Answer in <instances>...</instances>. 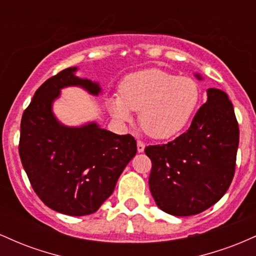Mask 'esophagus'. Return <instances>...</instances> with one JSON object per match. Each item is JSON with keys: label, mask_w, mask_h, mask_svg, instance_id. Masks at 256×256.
<instances>
[{"label": "esophagus", "mask_w": 256, "mask_h": 256, "mask_svg": "<svg viewBox=\"0 0 256 256\" xmlns=\"http://www.w3.org/2000/svg\"><path fill=\"white\" fill-rule=\"evenodd\" d=\"M137 150L138 152H144V143H143L142 140H137Z\"/></svg>", "instance_id": "esophagus-1"}]
</instances>
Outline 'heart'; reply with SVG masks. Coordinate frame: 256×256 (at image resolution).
<instances>
[{
	"mask_svg": "<svg viewBox=\"0 0 256 256\" xmlns=\"http://www.w3.org/2000/svg\"><path fill=\"white\" fill-rule=\"evenodd\" d=\"M198 100L200 88L194 79L152 68L128 76L120 95L110 98V110L122 122H131L132 110L140 112V128L152 138L164 140L183 130Z\"/></svg>",
	"mask_w": 256,
	"mask_h": 256,
	"instance_id": "1",
	"label": "heart"
}]
</instances>
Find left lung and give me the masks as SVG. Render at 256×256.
Wrapping results in <instances>:
<instances>
[{"label": "left lung", "mask_w": 256, "mask_h": 256, "mask_svg": "<svg viewBox=\"0 0 256 256\" xmlns=\"http://www.w3.org/2000/svg\"><path fill=\"white\" fill-rule=\"evenodd\" d=\"M238 142L234 106L226 92L210 88L186 132L167 144L146 146L152 160L149 189L158 207L189 216L216 204L234 178Z\"/></svg>", "instance_id": "8db88e82"}]
</instances>
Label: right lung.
Instances as JSON below:
<instances>
[{
	"instance_id": "add662e5",
	"label": "right lung",
	"mask_w": 256,
	"mask_h": 256,
	"mask_svg": "<svg viewBox=\"0 0 256 256\" xmlns=\"http://www.w3.org/2000/svg\"><path fill=\"white\" fill-rule=\"evenodd\" d=\"M70 67L38 88L20 124L19 154L31 186L44 204L58 213H95L114 192L118 178L136 155L131 134H116L96 122L62 125L52 102L66 86H80L98 96V83L74 74Z\"/></svg>"
}]
</instances>
